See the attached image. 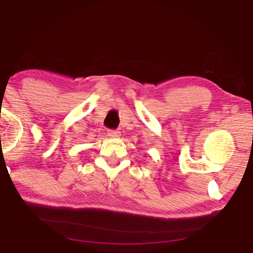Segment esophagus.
<instances>
[{
  "label": "esophagus",
  "mask_w": 253,
  "mask_h": 253,
  "mask_svg": "<svg viewBox=\"0 0 253 253\" xmlns=\"http://www.w3.org/2000/svg\"><path fill=\"white\" fill-rule=\"evenodd\" d=\"M121 135V133L119 130H114V129H110L108 130V136L110 138H119Z\"/></svg>",
  "instance_id": "34e87169"
}]
</instances>
